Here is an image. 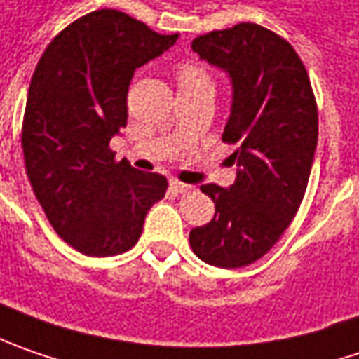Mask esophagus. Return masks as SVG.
<instances>
[{
	"instance_id": "1",
	"label": "esophagus",
	"mask_w": 359,
	"mask_h": 359,
	"mask_svg": "<svg viewBox=\"0 0 359 359\" xmlns=\"http://www.w3.org/2000/svg\"><path fill=\"white\" fill-rule=\"evenodd\" d=\"M170 189H172L175 193H179V195H189V193L193 191L191 184H184V182H179V180H172V182H170Z\"/></svg>"
}]
</instances>
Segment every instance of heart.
I'll list each match as a JSON object with an SVG mask.
<instances>
[{"instance_id": "b5f03b06", "label": "heart", "mask_w": 359, "mask_h": 359, "mask_svg": "<svg viewBox=\"0 0 359 359\" xmlns=\"http://www.w3.org/2000/svg\"><path fill=\"white\" fill-rule=\"evenodd\" d=\"M179 84L180 90H187V88L196 86H212V80H210L209 72L203 66L187 62L179 68Z\"/></svg>"}]
</instances>
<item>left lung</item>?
<instances>
[{
    "mask_svg": "<svg viewBox=\"0 0 359 359\" xmlns=\"http://www.w3.org/2000/svg\"><path fill=\"white\" fill-rule=\"evenodd\" d=\"M193 52L231 78L223 142L237 144L231 156L239 168L229 189L201 187L215 203V217L193 229L189 241L205 263L237 269L279 241L304 201L318 147V106L304 62L267 27L217 29L193 39Z\"/></svg>",
    "mask_w": 359,
    "mask_h": 359,
    "instance_id": "8db88e82",
    "label": "left lung"
}]
</instances>
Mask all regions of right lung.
Returning a JSON list of instances; mask_svg holds the SVG:
<instances>
[{
  "label": "right lung",
  "mask_w": 359,
  "mask_h": 359,
  "mask_svg": "<svg viewBox=\"0 0 359 359\" xmlns=\"http://www.w3.org/2000/svg\"><path fill=\"white\" fill-rule=\"evenodd\" d=\"M118 9H98L62 29L27 90L22 147L27 179L54 231L76 251L108 257L133 249L168 182L114 161L136 68L175 46Z\"/></svg>",
  "instance_id": "add662e5"
}]
</instances>
